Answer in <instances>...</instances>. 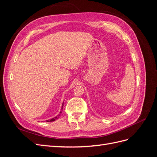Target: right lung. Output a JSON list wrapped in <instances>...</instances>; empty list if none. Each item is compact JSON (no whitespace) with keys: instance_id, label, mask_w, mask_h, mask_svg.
Returning a JSON list of instances; mask_svg holds the SVG:
<instances>
[{"instance_id":"add662e5","label":"right lung","mask_w":157,"mask_h":157,"mask_svg":"<svg viewBox=\"0 0 157 157\" xmlns=\"http://www.w3.org/2000/svg\"><path fill=\"white\" fill-rule=\"evenodd\" d=\"M63 105H62V108H61V109H63ZM61 112L62 111H61L60 112V113H61ZM59 117V116H58ZM58 117H55V118H52V119H50V120H48V121H47V122H52V121H56V118H58Z\"/></svg>"}]
</instances>
